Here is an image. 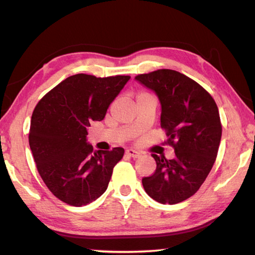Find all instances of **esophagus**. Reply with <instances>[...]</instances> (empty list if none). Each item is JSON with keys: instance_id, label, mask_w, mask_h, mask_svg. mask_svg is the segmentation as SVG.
<instances>
[{"instance_id": "34e87169", "label": "esophagus", "mask_w": 255, "mask_h": 255, "mask_svg": "<svg viewBox=\"0 0 255 255\" xmlns=\"http://www.w3.org/2000/svg\"><path fill=\"white\" fill-rule=\"evenodd\" d=\"M126 155H127V156H129V157H132V158H138V157L141 156V154L138 152V150L131 149V148L126 150Z\"/></svg>"}]
</instances>
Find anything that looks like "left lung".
Returning a JSON list of instances; mask_svg holds the SVG:
<instances>
[{"instance_id":"8db88e82","label":"left lung","mask_w":255,"mask_h":255,"mask_svg":"<svg viewBox=\"0 0 255 255\" xmlns=\"http://www.w3.org/2000/svg\"><path fill=\"white\" fill-rule=\"evenodd\" d=\"M153 91L161 105V127L175 157L153 154L154 174L141 182L147 195L161 204L174 205L199 190L213 167L222 138L217 105L193 80L172 70H158L135 77Z\"/></svg>"}]
</instances>
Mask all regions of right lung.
<instances>
[{"label":"right lung","mask_w":255,"mask_h":255,"mask_svg":"<svg viewBox=\"0 0 255 255\" xmlns=\"http://www.w3.org/2000/svg\"><path fill=\"white\" fill-rule=\"evenodd\" d=\"M130 76L76 74L60 82L38 102L29 145L41 179L51 193L75 207L91 204L108 188L125 149L93 150L88 127L101 122Z\"/></svg>","instance_id":"right-lung-1"}]
</instances>
